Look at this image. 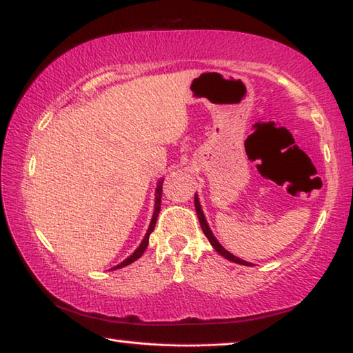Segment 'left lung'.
I'll list each match as a JSON object with an SVG mask.
<instances>
[{
    "label": "left lung",
    "mask_w": 353,
    "mask_h": 353,
    "mask_svg": "<svg viewBox=\"0 0 353 353\" xmlns=\"http://www.w3.org/2000/svg\"><path fill=\"white\" fill-rule=\"evenodd\" d=\"M194 207H196V213H197V217H199V222H201L202 232H203L205 236H207L210 243H211V245H213V248L216 250V252L219 253L221 256H223V258H225V259L232 261V262H236V264L248 265V267L253 265L252 262H247V261H243V259H239L238 256H234V254H232L230 252H227V250L221 245L219 241L214 238V234H213V232H211V228L208 227V222H207V219H205V216H203V211H202V207H201V202H199L197 194H194Z\"/></svg>",
    "instance_id": "left-lung-1"
}]
</instances>
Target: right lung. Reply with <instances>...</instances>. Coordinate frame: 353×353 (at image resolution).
<instances>
[{"label": "right lung", "mask_w": 353, "mask_h": 353, "mask_svg": "<svg viewBox=\"0 0 353 353\" xmlns=\"http://www.w3.org/2000/svg\"><path fill=\"white\" fill-rule=\"evenodd\" d=\"M162 185H163V179H160V181L157 182V187H156V201H154V213H152V219H151V222H150V227H148V232H146V234H145V238H143V241L140 242V245L134 250V253L131 254V256H128V258L123 261V262H120L119 265H115V267H112L111 270H117V268H121V267H125V265H130V264H132L134 261H137L140 256L143 254V252L146 250V247H148V242H150V234L154 232V227H156V222H157V216H159V213H160V203H162Z\"/></svg>", "instance_id": "add662e5"}]
</instances>
